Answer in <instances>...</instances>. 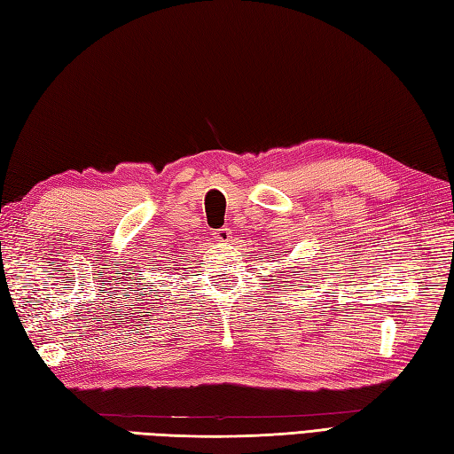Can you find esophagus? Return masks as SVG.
<instances>
[{
  "label": "esophagus",
  "mask_w": 454,
  "mask_h": 454,
  "mask_svg": "<svg viewBox=\"0 0 454 454\" xmlns=\"http://www.w3.org/2000/svg\"><path fill=\"white\" fill-rule=\"evenodd\" d=\"M230 234H232L230 232V228H218L212 232V239H215V242H228Z\"/></svg>",
  "instance_id": "esophagus-1"
}]
</instances>
